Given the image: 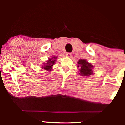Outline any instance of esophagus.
<instances>
[{"instance_id":"obj_1","label":"esophagus","mask_w":125,"mask_h":125,"mask_svg":"<svg viewBox=\"0 0 125 125\" xmlns=\"http://www.w3.org/2000/svg\"><path fill=\"white\" fill-rule=\"evenodd\" d=\"M66 56L69 57H71L72 56V53H66Z\"/></svg>"}]
</instances>
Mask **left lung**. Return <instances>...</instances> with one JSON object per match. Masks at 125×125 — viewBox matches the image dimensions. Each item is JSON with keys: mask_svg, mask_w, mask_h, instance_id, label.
I'll list each match as a JSON object with an SVG mask.
<instances>
[{"mask_svg": "<svg viewBox=\"0 0 125 125\" xmlns=\"http://www.w3.org/2000/svg\"><path fill=\"white\" fill-rule=\"evenodd\" d=\"M77 67H80V72L79 74L81 76H88L93 74V72L92 71L93 69V65H92L90 63H88L85 60L80 59L78 61V66Z\"/></svg>", "mask_w": 125, "mask_h": 125, "instance_id": "8db88e82", "label": "left lung"}]
</instances>
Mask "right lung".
<instances>
[{"label":"right lung","instance_id":"right-lung-1","mask_svg":"<svg viewBox=\"0 0 125 125\" xmlns=\"http://www.w3.org/2000/svg\"><path fill=\"white\" fill-rule=\"evenodd\" d=\"M57 59V57H53L52 59H49L47 61V62L44 64V66H42V69H44L47 71H51V69H52V67L53 66L54 64H55V61H56V60Z\"/></svg>","mask_w":125,"mask_h":125}]
</instances>
